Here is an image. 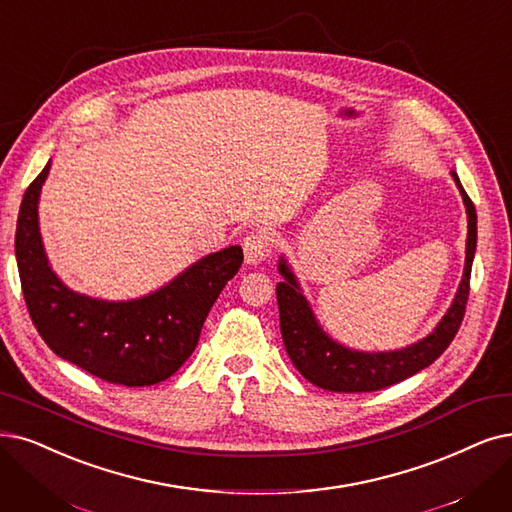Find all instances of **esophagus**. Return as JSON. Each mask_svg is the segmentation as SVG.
Returning a JSON list of instances; mask_svg holds the SVG:
<instances>
[{
  "label": "esophagus",
  "mask_w": 512,
  "mask_h": 512,
  "mask_svg": "<svg viewBox=\"0 0 512 512\" xmlns=\"http://www.w3.org/2000/svg\"><path fill=\"white\" fill-rule=\"evenodd\" d=\"M273 239L267 231H254L243 239V254L248 264H260L264 256H269Z\"/></svg>",
  "instance_id": "34e87169"
}]
</instances>
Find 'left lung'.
Returning a JSON list of instances; mask_svg holds the SVG:
<instances>
[{"instance_id": "left-lung-1", "label": "left lung", "mask_w": 512, "mask_h": 512, "mask_svg": "<svg viewBox=\"0 0 512 512\" xmlns=\"http://www.w3.org/2000/svg\"><path fill=\"white\" fill-rule=\"evenodd\" d=\"M456 185L462 193L468 214V239H466V264L454 304L449 306L445 317L435 327L431 336L407 346L397 353H357L336 344L327 338L317 325L309 304L298 290V283L283 260L279 262V273L283 281L277 283L279 325L283 346L288 351L296 370L311 384L332 393H374L380 388L397 384L405 378L418 374L443 355L458 334L466 302L470 292V269L477 250V212L462 189L458 174L452 172Z\"/></svg>"}]
</instances>
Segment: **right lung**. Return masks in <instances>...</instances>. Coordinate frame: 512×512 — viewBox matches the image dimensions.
Here are the masks:
<instances>
[{
	"label": "right lung",
	"mask_w": 512,
	"mask_h": 512,
	"mask_svg": "<svg viewBox=\"0 0 512 512\" xmlns=\"http://www.w3.org/2000/svg\"><path fill=\"white\" fill-rule=\"evenodd\" d=\"M50 163L20 203L16 262L27 311L50 349L81 370L121 386H151L176 374L199 342L203 321L243 262L239 245L195 262L159 292L130 302L92 300L50 271L37 227V199Z\"/></svg>",
	"instance_id": "obj_1"
}]
</instances>
